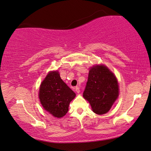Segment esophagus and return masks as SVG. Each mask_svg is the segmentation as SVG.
Masks as SVG:
<instances>
[{
    "label": "esophagus",
    "mask_w": 151,
    "mask_h": 151,
    "mask_svg": "<svg viewBox=\"0 0 151 151\" xmlns=\"http://www.w3.org/2000/svg\"><path fill=\"white\" fill-rule=\"evenodd\" d=\"M75 91L77 93H80V88L79 87H76L75 88Z\"/></svg>",
    "instance_id": "1"
}]
</instances>
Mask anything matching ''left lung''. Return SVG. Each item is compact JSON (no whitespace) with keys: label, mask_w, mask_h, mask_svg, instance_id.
<instances>
[{"label":"left lung","mask_w":151,"mask_h":151,"mask_svg":"<svg viewBox=\"0 0 151 151\" xmlns=\"http://www.w3.org/2000/svg\"><path fill=\"white\" fill-rule=\"evenodd\" d=\"M118 96L119 84L113 73L104 65L91 68L83 97L89 101L94 113H107Z\"/></svg>","instance_id":"obj_1"}]
</instances>
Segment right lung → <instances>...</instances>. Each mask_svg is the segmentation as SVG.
Here are the masks:
<instances>
[{"mask_svg": "<svg viewBox=\"0 0 151 151\" xmlns=\"http://www.w3.org/2000/svg\"><path fill=\"white\" fill-rule=\"evenodd\" d=\"M75 96V93L62 81L58 71L49 73L39 90V99L42 107L57 118L67 114L69 103Z\"/></svg>", "mask_w": 151, "mask_h": 151, "instance_id": "right-lung-1", "label": "right lung"}]
</instances>
